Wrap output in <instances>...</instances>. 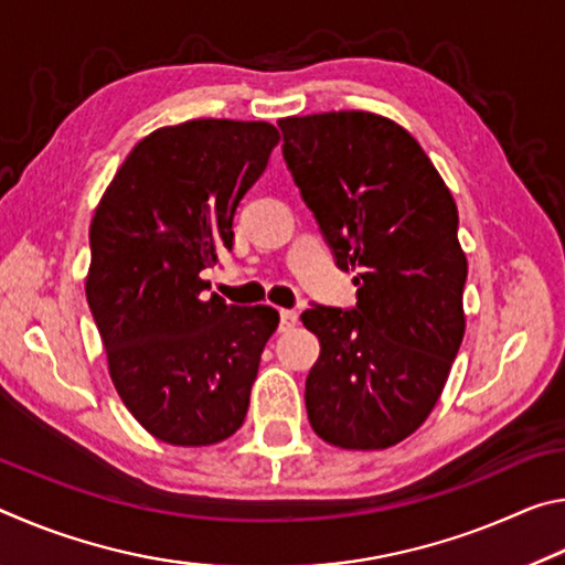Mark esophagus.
I'll return each mask as SVG.
<instances>
[{
    "label": "esophagus",
    "mask_w": 565,
    "mask_h": 565,
    "mask_svg": "<svg viewBox=\"0 0 565 565\" xmlns=\"http://www.w3.org/2000/svg\"><path fill=\"white\" fill-rule=\"evenodd\" d=\"M296 323H299V313L291 311V309H281V311H279V329H281V331L294 329Z\"/></svg>",
    "instance_id": "34e87169"
}]
</instances>
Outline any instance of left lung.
<instances>
[{"mask_svg":"<svg viewBox=\"0 0 565 565\" xmlns=\"http://www.w3.org/2000/svg\"><path fill=\"white\" fill-rule=\"evenodd\" d=\"M284 161L356 306H313L303 327L321 353L306 376V414L323 441L376 451L431 414L461 347L466 254L458 212L418 141L371 111L279 121Z\"/></svg>","mask_w":565,"mask_h":565,"instance_id":"left-lung-1","label":"left lung"}]
</instances>
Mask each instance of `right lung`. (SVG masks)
<instances>
[{
    "label": "right lung",
    "instance_id": "add662e5",
    "mask_svg": "<svg viewBox=\"0 0 565 565\" xmlns=\"http://www.w3.org/2000/svg\"><path fill=\"white\" fill-rule=\"evenodd\" d=\"M279 129L194 119L124 159L89 226L87 301L124 406L159 441L209 446L244 424L271 306L206 299L199 271L234 246V212Z\"/></svg>",
    "mask_w": 565,
    "mask_h": 565
}]
</instances>
